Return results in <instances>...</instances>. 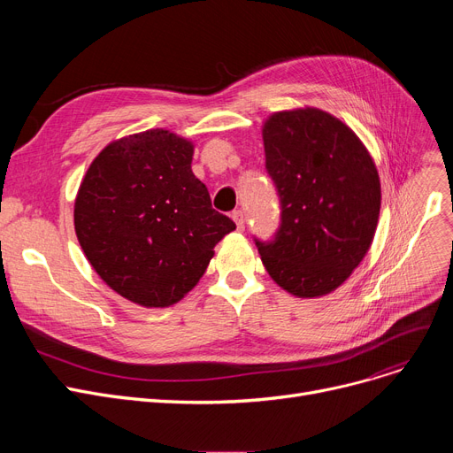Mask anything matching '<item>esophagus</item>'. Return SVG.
Segmentation results:
<instances>
[{
  "label": "esophagus",
  "mask_w": 453,
  "mask_h": 453,
  "mask_svg": "<svg viewBox=\"0 0 453 453\" xmlns=\"http://www.w3.org/2000/svg\"><path fill=\"white\" fill-rule=\"evenodd\" d=\"M231 219H233V222L236 224V229H239V231L244 229V212H242V211H233Z\"/></svg>",
  "instance_id": "esophagus-1"
}]
</instances>
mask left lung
I'll use <instances>...</instances> for the list:
<instances>
[{"label":"left lung","mask_w":453,"mask_h":453,"mask_svg":"<svg viewBox=\"0 0 453 453\" xmlns=\"http://www.w3.org/2000/svg\"><path fill=\"white\" fill-rule=\"evenodd\" d=\"M266 169L280 198V229L257 242L282 290L303 299L340 288L367 255L382 188L362 139L332 113L273 111L263 123Z\"/></svg>","instance_id":"8db88e82"}]
</instances>
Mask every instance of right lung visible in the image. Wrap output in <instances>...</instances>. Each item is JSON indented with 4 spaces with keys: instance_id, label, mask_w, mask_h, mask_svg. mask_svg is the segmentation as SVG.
I'll return each mask as SVG.
<instances>
[{
    "instance_id": "obj_1",
    "label": "right lung",
    "mask_w": 453,
    "mask_h": 453,
    "mask_svg": "<svg viewBox=\"0 0 453 453\" xmlns=\"http://www.w3.org/2000/svg\"><path fill=\"white\" fill-rule=\"evenodd\" d=\"M195 142L165 128L115 139L81 181L73 207L91 268L121 297L145 308L181 301L234 231L193 174Z\"/></svg>"
}]
</instances>
